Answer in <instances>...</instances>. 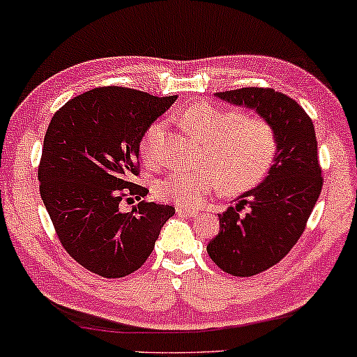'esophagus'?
<instances>
[{
	"label": "esophagus",
	"instance_id": "1",
	"mask_svg": "<svg viewBox=\"0 0 357 357\" xmlns=\"http://www.w3.org/2000/svg\"><path fill=\"white\" fill-rule=\"evenodd\" d=\"M177 215H182V217H197L199 212H195V210H190V208H185V206H177Z\"/></svg>",
	"mask_w": 357,
	"mask_h": 357
}]
</instances>
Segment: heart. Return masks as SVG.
Segmentation results:
<instances>
[{"label": "heart", "mask_w": 357, "mask_h": 357, "mask_svg": "<svg viewBox=\"0 0 357 357\" xmlns=\"http://www.w3.org/2000/svg\"><path fill=\"white\" fill-rule=\"evenodd\" d=\"M178 124L204 147V169L172 170L158 180V199L195 208L213 192H243L261 182L270 172L278 151L273 127L261 117H243L238 111L195 104L177 117ZM165 126L155 122L140 140V155L147 164L160 160V140Z\"/></svg>", "instance_id": "heart-1"}]
</instances>
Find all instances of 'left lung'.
Returning a JSON list of instances; mask_svg holds the SVG:
<instances>
[{"mask_svg":"<svg viewBox=\"0 0 357 357\" xmlns=\"http://www.w3.org/2000/svg\"><path fill=\"white\" fill-rule=\"evenodd\" d=\"M215 96L236 107L252 109L273 127L278 140L266 177L241 193L235 208L218 215L220 231L206 246L220 270L253 276L288 255L319 199L323 178L316 132L305 109L281 92L243 87ZM245 204L249 212L240 214Z\"/></svg>","mask_w":357,"mask_h":357,"instance_id":"8db88e82","label":"left lung"}]
</instances>
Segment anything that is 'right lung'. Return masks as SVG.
<instances>
[{
    "label": "right lung",
    "mask_w": 357,
    "mask_h": 357,
    "mask_svg": "<svg viewBox=\"0 0 357 357\" xmlns=\"http://www.w3.org/2000/svg\"><path fill=\"white\" fill-rule=\"evenodd\" d=\"M177 96L157 98L126 87H100L66 102L44 135L38 170L43 204L64 250L104 278L144 265L175 208L140 202L121 212L124 188L145 197L137 175L140 140Z\"/></svg>",
    "instance_id": "obj_1"
}]
</instances>
